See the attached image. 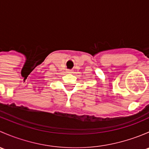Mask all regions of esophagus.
Instances as JSON below:
<instances>
[{
	"mask_svg": "<svg viewBox=\"0 0 149 149\" xmlns=\"http://www.w3.org/2000/svg\"><path fill=\"white\" fill-rule=\"evenodd\" d=\"M68 73H73V72H72V70H68Z\"/></svg>",
	"mask_w": 149,
	"mask_h": 149,
	"instance_id": "esophagus-1",
	"label": "esophagus"
}]
</instances>
